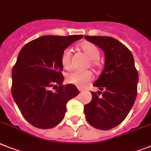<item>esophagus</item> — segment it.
Instances as JSON below:
<instances>
[{"label":"esophagus","mask_w":151,"mask_h":151,"mask_svg":"<svg viewBox=\"0 0 151 151\" xmlns=\"http://www.w3.org/2000/svg\"><path fill=\"white\" fill-rule=\"evenodd\" d=\"M79 91H80V92H83V91H84V89H79Z\"/></svg>","instance_id":"34e87169"}]
</instances>
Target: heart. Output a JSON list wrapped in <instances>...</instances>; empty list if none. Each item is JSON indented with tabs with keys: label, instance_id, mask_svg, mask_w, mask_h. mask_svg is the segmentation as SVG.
<instances>
[{
	"label": "heart",
	"instance_id": "1",
	"mask_svg": "<svg viewBox=\"0 0 151 151\" xmlns=\"http://www.w3.org/2000/svg\"><path fill=\"white\" fill-rule=\"evenodd\" d=\"M79 48L90 59V65L93 68L99 66V59L100 51L96 45L92 42H84L81 43ZM61 64L65 69H69L71 67V51L69 48H65L62 52L61 56ZM93 79V73L89 70L74 71L68 73L66 76L68 83L75 85L78 87H85Z\"/></svg>",
	"mask_w": 151,
	"mask_h": 151
}]
</instances>
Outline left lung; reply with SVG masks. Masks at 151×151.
<instances>
[{
  "label": "left lung",
  "instance_id": "obj_1",
  "mask_svg": "<svg viewBox=\"0 0 151 151\" xmlns=\"http://www.w3.org/2000/svg\"><path fill=\"white\" fill-rule=\"evenodd\" d=\"M84 38L105 52L104 68L93 84L100 91L91 93L93 99L85 105L84 113L93 127L107 130L120 124L133 107L137 95L138 73L132 53L118 40L106 36Z\"/></svg>",
  "mask_w": 151,
  "mask_h": 151
}]
</instances>
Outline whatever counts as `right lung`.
Listing matches in <instances>:
<instances>
[{
	"label": "right lung",
	"instance_id": "right-lung-1",
	"mask_svg": "<svg viewBox=\"0 0 151 151\" xmlns=\"http://www.w3.org/2000/svg\"><path fill=\"white\" fill-rule=\"evenodd\" d=\"M83 37L42 36L20 51L12 68L11 93L22 116L34 127L50 129L58 125L64 119L67 103L78 95L76 86L62 85L61 56Z\"/></svg>",
	"mask_w": 151,
	"mask_h": 151
}]
</instances>
